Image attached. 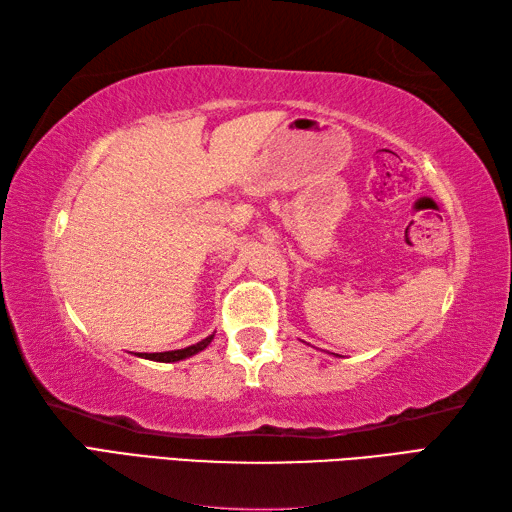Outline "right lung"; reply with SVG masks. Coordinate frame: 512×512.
<instances>
[{
    "instance_id": "right-lung-1",
    "label": "right lung",
    "mask_w": 512,
    "mask_h": 512,
    "mask_svg": "<svg viewBox=\"0 0 512 512\" xmlns=\"http://www.w3.org/2000/svg\"><path fill=\"white\" fill-rule=\"evenodd\" d=\"M211 341H213V334H211V336H206V339H202L200 343H195V345L184 347V350H171V352H160V354H138V356H145V358H149V361L173 363V361H182V358H189V356H193V354L202 352L204 347L209 345Z\"/></svg>"
}]
</instances>
